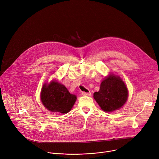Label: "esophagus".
<instances>
[{"instance_id": "34e87169", "label": "esophagus", "mask_w": 159, "mask_h": 159, "mask_svg": "<svg viewBox=\"0 0 159 159\" xmlns=\"http://www.w3.org/2000/svg\"><path fill=\"white\" fill-rule=\"evenodd\" d=\"M82 94L83 96H90V95H91V93H90V92H89V93L83 92Z\"/></svg>"}]
</instances>
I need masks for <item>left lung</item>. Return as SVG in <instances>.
<instances>
[{
	"label": "left lung",
	"mask_w": 159,
	"mask_h": 159,
	"mask_svg": "<svg viewBox=\"0 0 159 159\" xmlns=\"http://www.w3.org/2000/svg\"><path fill=\"white\" fill-rule=\"evenodd\" d=\"M128 94L127 87L120 77L110 74L101 82L99 91L94 93V98L103 111L112 112L125 104Z\"/></svg>",
	"instance_id": "obj_1"
}]
</instances>
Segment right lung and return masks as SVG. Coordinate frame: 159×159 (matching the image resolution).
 <instances>
[{
	"label": "right lung",
	"instance_id": "right-lung-1",
	"mask_svg": "<svg viewBox=\"0 0 159 159\" xmlns=\"http://www.w3.org/2000/svg\"><path fill=\"white\" fill-rule=\"evenodd\" d=\"M41 99L43 104L49 111L64 114L71 110L77 97L70 94L63 85L53 80L48 85L44 84Z\"/></svg>",
	"mask_w": 159,
	"mask_h": 159
}]
</instances>
